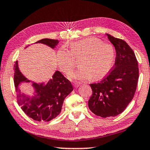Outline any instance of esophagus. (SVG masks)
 Wrapping results in <instances>:
<instances>
[{
    "mask_svg": "<svg viewBox=\"0 0 150 150\" xmlns=\"http://www.w3.org/2000/svg\"><path fill=\"white\" fill-rule=\"evenodd\" d=\"M81 83H78V82H75L74 83V86L75 88H78L79 86H81Z\"/></svg>",
    "mask_w": 150,
    "mask_h": 150,
    "instance_id": "esophagus-1",
    "label": "esophagus"
}]
</instances>
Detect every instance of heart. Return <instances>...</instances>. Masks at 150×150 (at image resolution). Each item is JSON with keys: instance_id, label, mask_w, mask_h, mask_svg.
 Masks as SVG:
<instances>
[{"instance_id": "1", "label": "heart", "mask_w": 150, "mask_h": 150, "mask_svg": "<svg viewBox=\"0 0 150 150\" xmlns=\"http://www.w3.org/2000/svg\"><path fill=\"white\" fill-rule=\"evenodd\" d=\"M115 50L110 44L103 43L96 38L90 37L73 42L70 52L60 47L56 52V61L59 69L69 74L75 66L74 59L79 58V67L69 75L75 80L99 79L108 73L115 61Z\"/></svg>"}]
</instances>
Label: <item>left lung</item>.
<instances>
[{"label": "left lung", "instance_id": "1", "mask_svg": "<svg viewBox=\"0 0 150 150\" xmlns=\"http://www.w3.org/2000/svg\"><path fill=\"white\" fill-rule=\"evenodd\" d=\"M114 46L116 57L112 71L98 83H91L88 107L102 117H114L125 110L135 93L139 79L135 54L124 40L106 34Z\"/></svg>", "mask_w": 150, "mask_h": 150}]
</instances>
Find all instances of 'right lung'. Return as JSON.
<instances>
[{
	"label": "right lung",
	"instance_id": "obj_1",
	"mask_svg": "<svg viewBox=\"0 0 150 150\" xmlns=\"http://www.w3.org/2000/svg\"><path fill=\"white\" fill-rule=\"evenodd\" d=\"M58 43L57 39H43L35 43L44 44L54 49ZM13 69L18 103L23 111L28 117L39 122H49L58 116L62 110L64 98L73 90L71 82L58 71L54 73L48 81L34 82L22 74L19 69L18 61L16 62ZM30 82L34 89L33 96L23 93L19 88L22 83Z\"/></svg>",
	"mask_w": 150,
	"mask_h": 150
}]
</instances>
